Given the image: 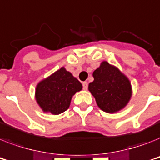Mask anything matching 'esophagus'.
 Masks as SVG:
<instances>
[{"instance_id": "1", "label": "esophagus", "mask_w": 160, "mask_h": 160, "mask_svg": "<svg viewBox=\"0 0 160 160\" xmlns=\"http://www.w3.org/2000/svg\"><path fill=\"white\" fill-rule=\"evenodd\" d=\"M83 84V89H84V90H86L87 89H88V83L86 82V81H84V82L82 83Z\"/></svg>"}]
</instances>
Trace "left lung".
Returning a JSON list of instances; mask_svg holds the SVG:
<instances>
[{
    "mask_svg": "<svg viewBox=\"0 0 160 160\" xmlns=\"http://www.w3.org/2000/svg\"><path fill=\"white\" fill-rule=\"evenodd\" d=\"M93 76L89 90L101 110L114 113L127 106L132 95V84L118 67L103 61Z\"/></svg>",
    "mask_w": 160,
    "mask_h": 160,
    "instance_id": "obj_1",
    "label": "left lung"
}]
</instances>
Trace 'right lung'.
Wrapping results in <instances>:
<instances>
[{
    "instance_id": "1",
    "label": "right lung",
    "mask_w": 160,
    "mask_h": 160,
    "mask_svg": "<svg viewBox=\"0 0 160 160\" xmlns=\"http://www.w3.org/2000/svg\"><path fill=\"white\" fill-rule=\"evenodd\" d=\"M82 88L81 83L62 67L37 84L35 99L44 112L58 115L68 109L73 95Z\"/></svg>"
}]
</instances>
